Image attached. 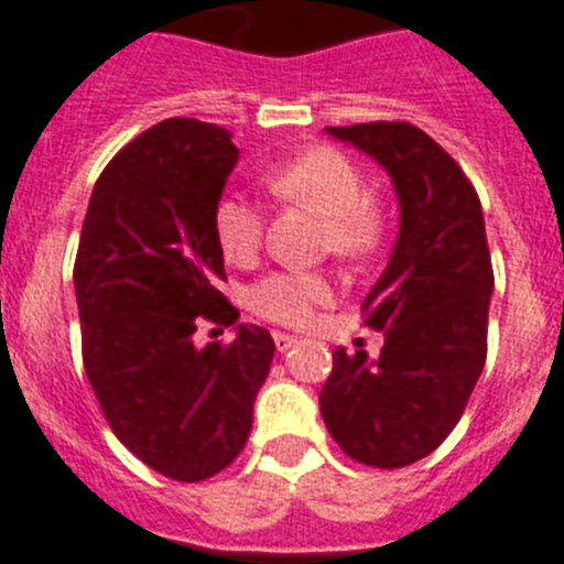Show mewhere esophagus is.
Here are the masks:
<instances>
[{
	"label": "esophagus",
	"mask_w": 564,
	"mask_h": 564,
	"mask_svg": "<svg viewBox=\"0 0 564 564\" xmlns=\"http://www.w3.org/2000/svg\"><path fill=\"white\" fill-rule=\"evenodd\" d=\"M273 341H276V350L285 352L291 350V347H296L299 338L296 336H288V333H273Z\"/></svg>",
	"instance_id": "esophagus-1"
}]
</instances>
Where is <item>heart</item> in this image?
Listing matches in <instances>:
<instances>
[{"instance_id":"b5f03b06","label":"heart","mask_w":564,"mask_h":564,"mask_svg":"<svg viewBox=\"0 0 564 564\" xmlns=\"http://www.w3.org/2000/svg\"><path fill=\"white\" fill-rule=\"evenodd\" d=\"M268 192L282 203L305 208L322 220L318 246L344 262H361L381 248L387 212L364 192V174L333 147H316L265 172ZM214 239L234 265H251L262 251L265 220L242 194H223L214 206ZM333 279L322 271H276L248 293L257 316L288 327H305L318 307L333 302Z\"/></svg>"}]
</instances>
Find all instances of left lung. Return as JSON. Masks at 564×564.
<instances>
[{"instance_id": "8db88e82", "label": "left lung", "mask_w": 564, "mask_h": 564, "mask_svg": "<svg viewBox=\"0 0 564 564\" xmlns=\"http://www.w3.org/2000/svg\"><path fill=\"white\" fill-rule=\"evenodd\" d=\"M381 163L401 206L390 265L364 299L381 356L336 347L318 406L333 441L364 466L401 468L457 426L486 364L495 271L480 197L455 158L406 121L327 127Z\"/></svg>"}]
</instances>
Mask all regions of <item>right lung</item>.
Listing matches in <instances>:
<instances>
[{
  "label": "right lung",
  "mask_w": 564,
  "mask_h": 564,
  "mask_svg": "<svg viewBox=\"0 0 564 564\" xmlns=\"http://www.w3.org/2000/svg\"><path fill=\"white\" fill-rule=\"evenodd\" d=\"M239 149L231 132L169 118L138 134L98 177L78 242L82 352L115 437L149 468L200 482L237 460L273 361L265 327L194 344L203 322L231 327L220 293L214 206Z\"/></svg>",
  "instance_id": "1"
}]
</instances>
